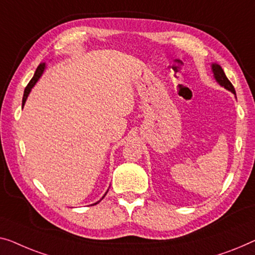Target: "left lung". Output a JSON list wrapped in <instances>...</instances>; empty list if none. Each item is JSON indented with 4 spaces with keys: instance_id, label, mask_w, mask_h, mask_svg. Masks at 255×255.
I'll list each match as a JSON object with an SVG mask.
<instances>
[{
    "instance_id": "8db88e82",
    "label": "left lung",
    "mask_w": 255,
    "mask_h": 255,
    "mask_svg": "<svg viewBox=\"0 0 255 255\" xmlns=\"http://www.w3.org/2000/svg\"><path fill=\"white\" fill-rule=\"evenodd\" d=\"M212 68H213V73H214V77L216 79V81H218L222 87H225L226 89L230 90L231 93H234L235 95H236V91H235L233 83H231L229 81V79L227 78V75L225 74V72H223L222 67L218 65V64H213Z\"/></svg>"
}]
</instances>
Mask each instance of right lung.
<instances>
[{"label": "right lung", "instance_id": "add662e5", "mask_svg": "<svg viewBox=\"0 0 255 255\" xmlns=\"http://www.w3.org/2000/svg\"><path fill=\"white\" fill-rule=\"evenodd\" d=\"M43 70H44V64H40V65L37 66V68H36L35 74H34V77H33L32 80H30V81L28 82V85L26 86L25 91H24V96H22V106H24L26 100H27V96H28L30 89H32V87H33L34 85H35L37 80H39V78L41 77V74L43 73ZM96 204H97V203H96Z\"/></svg>", "mask_w": 255, "mask_h": 255}]
</instances>
